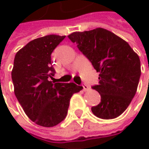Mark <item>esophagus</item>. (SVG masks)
Instances as JSON below:
<instances>
[{"label":"esophagus","instance_id":"1","mask_svg":"<svg viewBox=\"0 0 149 149\" xmlns=\"http://www.w3.org/2000/svg\"><path fill=\"white\" fill-rule=\"evenodd\" d=\"M83 90L84 91V92H86V91L89 90V87L86 85V84H84V85H83Z\"/></svg>","mask_w":149,"mask_h":149}]
</instances>
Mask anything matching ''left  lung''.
<instances>
[{
	"label": "left lung",
	"mask_w": 149,
	"mask_h": 149,
	"mask_svg": "<svg viewBox=\"0 0 149 149\" xmlns=\"http://www.w3.org/2000/svg\"><path fill=\"white\" fill-rule=\"evenodd\" d=\"M68 38L99 73L98 84L93 87L101 102L91 110L96 116L116 118L129 107L137 91L141 74L140 60L129 43L102 28L74 32Z\"/></svg>",
	"instance_id": "8db88e82"
}]
</instances>
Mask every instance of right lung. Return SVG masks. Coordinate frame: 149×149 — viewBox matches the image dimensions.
<instances>
[{
	"mask_svg": "<svg viewBox=\"0 0 149 149\" xmlns=\"http://www.w3.org/2000/svg\"><path fill=\"white\" fill-rule=\"evenodd\" d=\"M65 38L51 34L32 40L14 60L11 78L15 94L28 117L43 127L61 123L67 115L70 97L83 88L74 83L48 80L55 73L51 55Z\"/></svg>",
	"mask_w": 149,
	"mask_h": 149,
	"instance_id": "obj_1",
	"label": "right lung"
}]
</instances>
